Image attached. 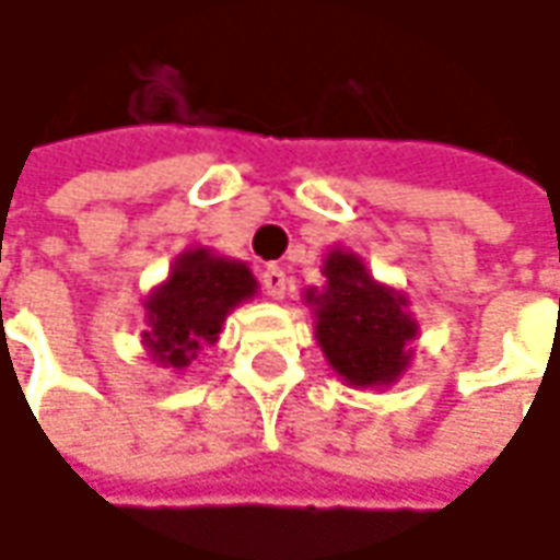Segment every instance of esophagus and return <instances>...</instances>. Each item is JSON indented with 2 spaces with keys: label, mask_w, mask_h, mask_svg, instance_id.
Instances as JSON below:
<instances>
[{
  "label": "esophagus",
  "mask_w": 560,
  "mask_h": 560,
  "mask_svg": "<svg viewBox=\"0 0 560 560\" xmlns=\"http://www.w3.org/2000/svg\"><path fill=\"white\" fill-rule=\"evenodd\" d=\"M260 283H264V293H267L270 300H283V293H287V287H290V280H287V273H283L280 267H267V270L260 273Z\"/></svg>",
  "instance_id": "34e87169"
}]
</instances>
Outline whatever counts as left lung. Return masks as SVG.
I'll return each instance as SVG.
<instances>
[{
  "label": "left lung",
  "instance_id": "obj_1",
  "mask_svg": "<svg viewBox=\"0 0 560 560\" xmlns=\"http://www.w3.org/2000/svg\"><path fill=\"white\" fill-rule=\"evenodd\" d=\"M322 290H306L315 341L328 368L348 386H393L412 361L419 322L406 293L381 283L368 264L345 247H331L322 260Z\"/></svg>",
  "mask_w": 560,
  "mask_h": 560
}]
</instances>
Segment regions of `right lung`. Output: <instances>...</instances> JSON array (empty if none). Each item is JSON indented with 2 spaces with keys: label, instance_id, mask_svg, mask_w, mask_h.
Wrapping results in <instances>:
<instances>
[{
  "label": "right lung",
  "instance_id": "add662e5",
  "mask_svg": "<svg viewBox=\"0 0 560 560\" xmlns=\"http://www.w3.org/2000/svg\"><path fill=\"white\" fill-rule=\"evenodd\" d=\"M257 293L245 260L222 257L212 247H186L144 300L141 345L158 368L186 371L219 331L235 306Z\"/></svg>",
  "mask_w": 560,
  "mask_h": 560
}]
</instances>
